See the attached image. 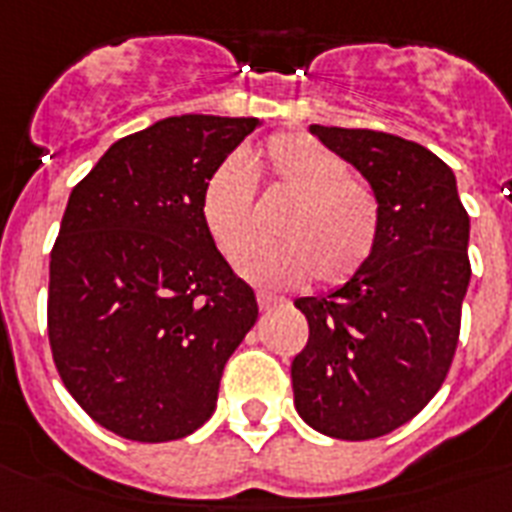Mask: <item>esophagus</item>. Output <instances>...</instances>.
I'll return each instance as SVG.
<instances>
[{
	"label": "esophagus",
	"instance_id": "esophagus-1",
	"mask_svg": "<svg viewBox=\"0 0 512 512\" xmlns=\"http://www.w3.org/2000/svg\"><path fill=\"white\" fill-rule=\"evenodd\" d=\"M276 303H281V297L271 295V292H257V305L263 308V311H268V308H273Z\"/></svg>",
	"mask_w": 512,
	"mask_h": 512
}]
</instances>
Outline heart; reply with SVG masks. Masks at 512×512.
Returning a JSON list of instances; mask_svg holds the SVG:
<instances>
[{
    "label": "heart",
    "mask_w": 512,
    "mask_h": 512,
    "mask_svg": "<svg viewBox=\"0 0 512 512\" xmlns=\"http://www.w3.org/2000/svg\"><path fill=\"white\" fill-rule=\"evenodd\" d=\"M265 167L276 191L295 199L279 225V244H257L239 257V273L263 287H297L316 273L340 284L366 263L380 231V201L345 159L297 132L273 135ZM201 220L225 257L252 239L255 177L241 156L217 164L201 188Z\"/></svg>",
    "instance_id": "1"
}]
</instances>
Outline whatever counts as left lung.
<instances>
[{"label": "left lung", "mask_w": 512, "mask_h": 512, "mask_svg": "<svg viewBox=\"0 0 512 512\" xmlns=\"http://www.w3.org/2000/svg\"><path fill=\"white\" fill-rule=\"evenodd\" d=\"M380 201L372 255L345 284L297 297L311 337L292 361L295 409L342 441L385 436L436 396L460 337L470 217L454 172L388 132L311 124Z\"/></svg>", "instance_id": "8db88e82"}]
</instances>
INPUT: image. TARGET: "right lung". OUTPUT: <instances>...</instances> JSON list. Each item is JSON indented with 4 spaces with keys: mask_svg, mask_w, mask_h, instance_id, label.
<instances>
[{
    "mask_svg": "<svg viewBox=\"0 0 512 512\" xmlns=\"http://www.w3.org/2000/svg\"><path fill=\"white\" fill-rule=\"evenodd\" d=\"M260 119L183 114L116 140L68 196L47 329L63 385L116 436L162 444L212 417L257 321L201 220V188Z\"/></svg>",
    "mask_w": 512,
    "mask_h": 512,
    "instance_id": "1",
    "label": "right lung"
}]
</instances>
